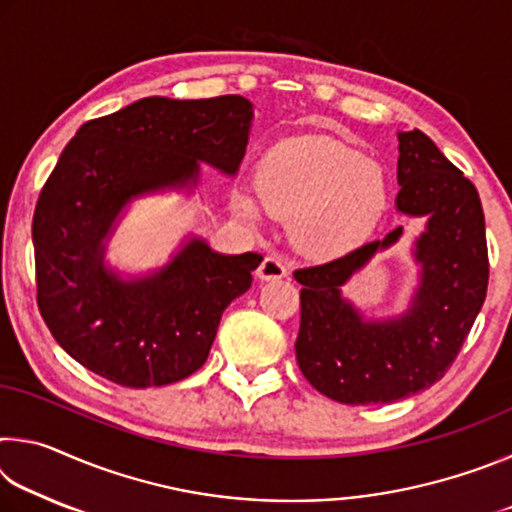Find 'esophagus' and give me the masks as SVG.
<instances>
[{
    "label": "esophagus",
    "mask_w": 512,
    "mask_h": 512,
    "mask_svg": "<svg viewBox=\"0 0 512 512\" xmlns=\"http://www.w3.org/2000/svg\"><path fill=\"white\" fill-rule=\"evenodd\" d=\"M287 273L289 266L280 255H268L257 268L259 280H282V277H287Z\"/></svg>",
    "instance_id": "obj_1"
}]
</instances>
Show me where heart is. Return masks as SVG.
I'll list each match as a JSON object with an SVG mask.
<instances>
[{"instance_id":"obj_1","label":"heart","mask_w":512,"mask_h":512,"mask_svg":"<svg viewBox=\"0 0 512 512\" xmlns=\"http://www.w3.org/2000/svg\"><path fill=\"white\" fill-rule=\"evenodd\" d=\"M235 210L257 219L262 205L289 219V237L300 253L334 259L375 237L391 207V183L381 164L341 140L302 135L264 155L257 194L241 189Z\"/></svg>"}]
</instances>
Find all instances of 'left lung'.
I'll list each match as a JSON object with an SVG mask.
<instances>
[{"mask_svg":"<svg viewBox=\"0 0 512 512\" xmlns=\"http://www.w3.org/2000/svg\"><path fill=\"white\" fill-rule=\"evenodd\" d=\"M395 207L422 216L413 241L418 287L402 314L366 320L341 287L397 244V225L327 264L298 268L300 332L296 359L311 386L341 404H391L443 379L461 352L488 291L485 219L476 187L418 128L397 133Z\"/></svg>","mask_w":512,"mask_h":512,"instance_id":"left-lung-1","label":"left lung"}]
</instances>
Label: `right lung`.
Listing matches in <instances>:
<instances>
[{
    "instance_id": "obj_1",
    "label": "right lung",
    "mask_w": 512,
    "mask_h": 512,
    "mask_svg": "<svg viewBox=\"0 0 512 512\" xmlns=\"http://www.w3.org/2000/svg\"><path fill=\"white\" fill-rule=\"evenodd\" d=\"M253 103L149 97L79 128L33 214L38 307L60 348L128 388L167 386L207 361L225 307L250 289L262 255L216 253L189 237L167 264L124 277L106 262L135 198L192 189L201 162L235 176Z\"/></svg>"
}]
</instances>
